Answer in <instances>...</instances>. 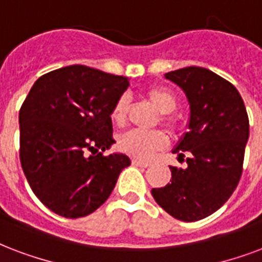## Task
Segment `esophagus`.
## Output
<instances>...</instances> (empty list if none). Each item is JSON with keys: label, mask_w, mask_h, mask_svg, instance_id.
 I'll return each instance as SVG.
<instances>
[{"label": "esophagus", "mask_w": 262, "mask_h": 262, "mask_svg": "<svg viewBox=\"0 0 262 262\" xmlns=\"http://www.w3.org/2000/svg\"><path fill=\"white\" fill-rule=\"evenodd\" d=\"M133 164L137 167H149V161H145V160H139V159H133Z\"/></svg>", "instance_id": "1"}]
</instances>
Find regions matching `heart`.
I'll return each instance as SVG.
<instances>
[{
    "label": "heart",
    "instance_id": "1",
    "mask_svg": "<svg viewBox=\"0 0 262 262\" xmlns=\"http://www.w3.org/2000/svg\"><path fill=\"white\" fill-rule=\"evenodd\" d=\"M146 96L149 101L152 102L160 113H163V124L168 129L177 128V121L174 117L168 116L177 109L178 101L174 92L170 91L168 88L164 86H150L146 91ZM127 107L128 102L125 96H121L116 101L113 109H112V120L117 125H121L125 121L127 117ZM167 138L161 131H152V133H143L138 129L128 131L124 135H121L119 139V146L124 153L131 155L134 157L139 159H149L153 153L160 150L166 146Z\"/></svg>",
    "mask_w": 262,
    "mask_h": 262
}]
</instances>
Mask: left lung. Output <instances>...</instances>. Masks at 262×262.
<instances>
[{
	"label": "left lung",
	"mask_w": 262,
	"mask_h": 262,
	"mask_svg": "<svg viewBox=\"0 0 262 262\" xmlns=\"http://www.w3.org/2000/svg\"><path fill=\"white\" fill-rule=\"evenodd\" d=\"M190 106L189 131L174 149L186 167H170L171 184L153 188L171 217L193 222L215 213L231 198L243 171L249 117L241 94L225 78L198 66L166 74Z\"/></svg>",
	"instance_id": "left-lung-1"
}]
</instances>
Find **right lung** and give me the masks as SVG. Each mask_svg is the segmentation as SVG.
<instances>
[{
	"instance_id": "right-lung-1",
	"label": "right lung",
	"mask_w": 262,
	"mask_h": 262,
	"mask_svg": "<svg viewBox=\"0 0 262 262\" xmlns=\"http://www.w3.org/2000/svg\"><path fill=\"white\" fill-rule=\"evenodd\" d=\"M128 80L72 64L41 76L19 112L20 163L40 202L58 215L85 217L115 188L128 156L103 152L113 139L112 109Z\"/></svg>"
}]
</instances>
